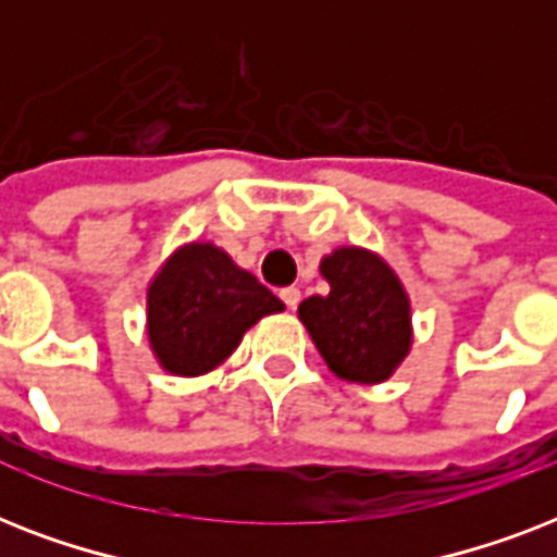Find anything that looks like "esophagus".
<instances>
[{
	"label": "esophagus",
	"mask_w": 557,
	"mask_h": 557,
	"mask_svg": "<svg viewBox=\"0 0 557 557\" xmlns=\"http://www.w3.org/2000/svg\"><path fill=\"white\" fill-rule=\"evenodd\" d=\"M280 300L286 304V309H292V312H295L297 304H300V288H295V286L283 288V292H280Z\"/></svg>",
	"instance_id": "34e87169"
}]
</instances>
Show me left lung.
<instances>
[{
	"mask_svg": "<svg viewBox=\"0 0 557 557\" xmlns=\"http://www.w3.org/2000/svg\"><path fill=\"white\" fill-rule=\"evenodd\" d=\"M321 274L330 295L306 297L297 309L318 352L338 379L387 381L413 344L401 280L379 253L356 245L323 257Z\"/></svg>",
	"mask_w": 557,
	"mask_h": 557,
	"instance_id": "1",
	"label": "left lung"
}]
</instances>
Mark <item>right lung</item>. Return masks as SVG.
<instances>
[{
	"mask_svg": "<svg viewBox=\"0 0 557 557\" xmlns=\"http://www.w3.org/2000/svg\"><path fill=\"white\" fill-rule=\"evenodd\" d=\"M283 309V300L222 248L190 243L147 288V335L159 364L190 379L222 364L253 323Z\"/></svg>",
	"mask_w": 557,
	"mask_h": 557,
	"instance_id": "1",
	"label": "right lung"
}]
</instances>
